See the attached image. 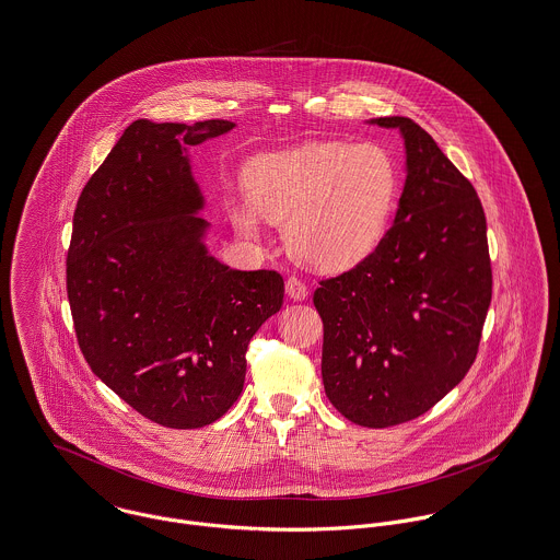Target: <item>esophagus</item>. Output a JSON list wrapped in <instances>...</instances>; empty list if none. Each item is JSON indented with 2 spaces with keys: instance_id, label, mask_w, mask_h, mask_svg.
<instances>
[{
  "instance_id": "34e87169",
  "label": "esophagus",
  "mask_w": 560,
  "mask_h": 560,
  "mask_svg": "<svg viewBox=\"0 0 560 560\" xmlns=\"http://www.w3.org/2000/svg\"><path fill=\"white\" fill-rule=\"evenodd\" d=\"M285 292H288V296H290L292 301H304V299L308 296V288L302 283L299 277H290V279L285 281Z\"/></svg>"
}]
</instances>
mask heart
<instances>
[{
	"instance_id": "heart-1",
	"label": "heart",
	"mask_w": 560,
	"mask_h": 560,
	"mask_svg": "<svg viewBox=\"0 0 560 560\" xmlns=\"http://www.w3.org/2000/svg\"><path fill=\"white\" fill-rule=\"evenodd\" d=\"M249 202L230 215L245 234L259 219L285 223L290 256L319 272H341L382 243L398 196V171L377 142L315 140L268 153L245 171Z\"/></svg>"
}]
</instances>
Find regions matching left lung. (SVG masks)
<instances>
[{
  "label": "left lung",
  "mask_w": 560,
  "mask_h": 560,
  "mask_svg": "<svg viewBox=\"0 0 560 560\" xmlns=\"http://www.w3.org/2000/svg\"><path fill=\"white\" fill-rule=\"evenodd\" d=\"M405 187L392 228L355 268L313 294L322 380L349 422L387 429L427 413L469 373L492 299L486 215L474 185L407 117Z\"/></svg>",
  "instance_id": "8db88e82"
}]
</instances>
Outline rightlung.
I'll use <instances>...</instances> for the list:
<instances>
[{
	"mask_svg": "<svg viewBox=\"0 0 560 560\" xmlns=\"http://www.w3.org/2000/svg\"><path fill=\"white\" fill-rule=\"evenodd\" d=\"M232 121L138 119L89 178L68 249V301L91 371L168 429H202L241 396L247 347L283 304L275 270L209 254L189 147Z\"/></svg>",
	"mask_w": 560,
	"mask_h": 560,
	"instance_id": "1",
	"label": "right lung"
}]
</instances>
